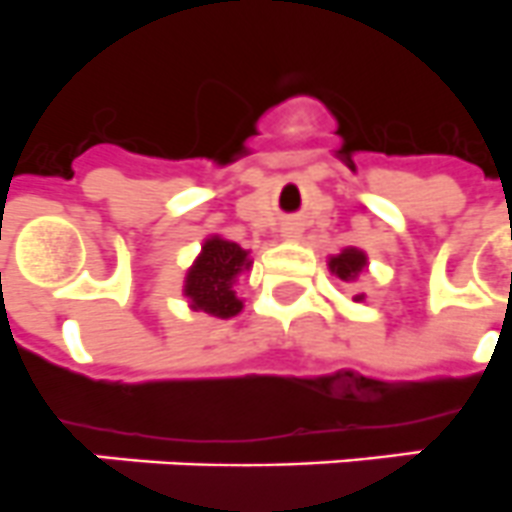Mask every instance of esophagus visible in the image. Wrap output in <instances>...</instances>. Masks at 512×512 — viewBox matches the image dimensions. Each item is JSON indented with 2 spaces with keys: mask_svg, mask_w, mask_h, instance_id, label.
I'll return each instance as SVG.
<instances>
[{
  "mask_svg": "<svg viewBox=\"0 0 512 512\" xmlns=\"http://www.w3.org/2000/svg\"><path fill=\"white\" fill-rule=\"evenodd\" d=\"M301 234H303L301 224H285L283 234H280V237H283L285 242H296V239H301Z\"/></svg>",
  "mask_w": 512,
  "mask_h": 512,
  "instance_id": "34e87169",
  "label": "esophagus"
}]
</instances>
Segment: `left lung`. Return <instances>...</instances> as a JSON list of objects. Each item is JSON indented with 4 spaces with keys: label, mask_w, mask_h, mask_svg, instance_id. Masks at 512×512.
Segmentation results:
<instances>
[{
    "label": "left lung",
    "mask_w": 512,
    "mask_h": 512,
    "mask_svg": "<svg viewBox=\"0 0 512 512\" xmlns=\"http://www.w3.org/2000/svg\"><path fill=\"white\" fill-rule=\"evenodd\" d=\"M367 265H370V262H367L365 250H359V247H344L339 255L329 257L331 275H336V278L344 280V283H357L359 275L367 273ZM352 301L362 303L365 301V293H357Z\"/></svg>",
    "instance_id": "8db88e82"
}]
</instances>
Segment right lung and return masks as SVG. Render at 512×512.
Segmentation results:
<instances>
[{
  "mask_svg": "<svg viewBox=\"0 0 512 512\" xmlns=\"http://www.w3.org/2000/svg\"><path fill=\"white\" fill-rule=\"evenodd\" d=\"M252 267L250 250L239 247L222 234L204 239L201 252L183 278V296L188 298L191 311L209 313L214 319H232L245 301L237 296L239 278Z\"/></svg>",
  "mask_w": 512,
  "mask_h": 512,
  "instance_id": "right-lung-1",
  "label": "right lung"
}]
</instances>
